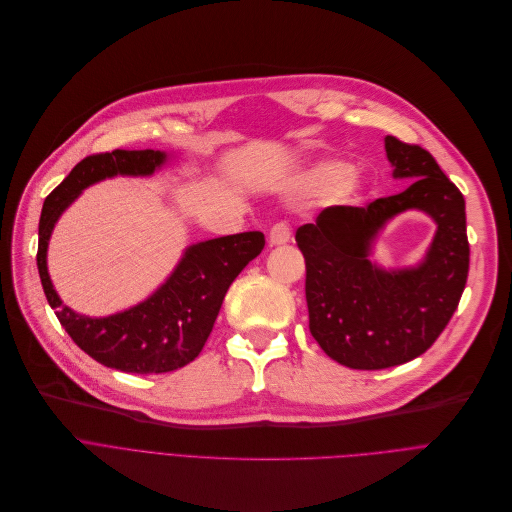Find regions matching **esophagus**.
<instances>
[{"label": "esophagus", "mask_w": 512, "mask_h": 512, "mask_svg": "<svg viewBox=\"0 0 512 512\" xmlns=\"http://www.w3.org/2000/svg\"><path fill=\"white\" fill-rule=\"evenodd\" d=\"M289 239H291V229L287 223H275L273 227H270V233H268L270 246H283L289 242Z\"/></svg>", "instance_id": "34e87169"}]
</instances>
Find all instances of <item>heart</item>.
<instances>
[{
  "mask_svg": "<svg viewBox=\"0 0 512 512\" xmlns=\"http://www.w3.org/2000/svg\"><path fill=\"white\" fill-rule=\"evenodd\" d=\"M306 186L314 192H333L339 202H357L362 198L364 184L362 179L347 163H320L306 175Z\"/></svg>",
  "mask_w": 512,
  "mask_h": 512,
  "instance_id": "1",
  "label": "heart"
}]
</instances>
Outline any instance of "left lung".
Segmentation results:
<instances>
[{
    "mask_svg": "<svg viewBox=\"0 0 512 512\" xmlns=\"http://www.w3.org/2000/svg\"><path fill=\"white\" fill-rule=\"evenodd\" d=\"M393 177L415 179L368 206H328L295 233L306 258L310 333L335 362L384 370L428 351L453 318L469 273L465 198L417 144L384 138ZM422 209L437 223L425 260L386 271L367 260L390 219Z\"/></svg>",
    "mask_w": 512,
    "mask_h": 512,
    "instance_id": "obj_1",
    "label": "left lung"
}]
</instances>
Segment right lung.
I'll use <instances>...</instances> for the list:
<instances>
[{
  "label": "right lung",
  "instance_id": "add662e5",
  "mask_svg": "<svg viewBox=\"0 0 512 512\" xmlns=\"http://www.w3.org/2000/svg\"><path fill=\"white\" fill-rule=\"evenodd\" d=\"M167 163L161 150H113L82 159L47 198L39 221V277L49 306L72 341L99 364L130 374L184 368L202 351L229 285L264 248L260 231L192 244L171 277L138 306L105 318L70 310L47 273L51 231L84 188L115 175H153Z\"/></svg>",
  "mask_w": 512,
  "mask_h": 512
}]
</instances>
